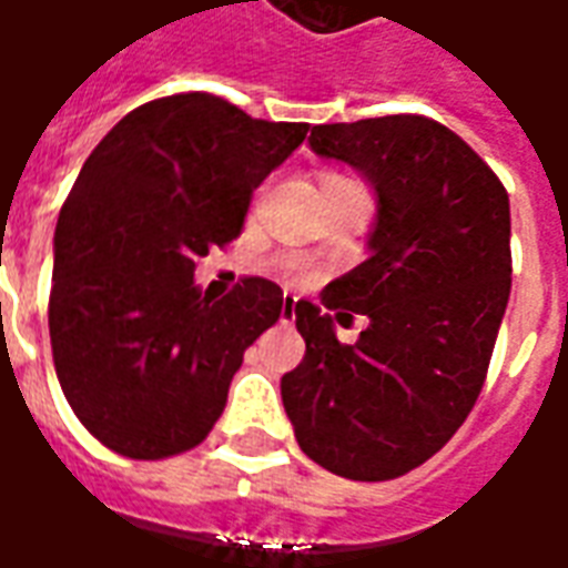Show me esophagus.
<instances>
[{"label":"esophagus","instance_id":"34e87169","mask_svg":"<svg viewBox=\"0 0 568 568\" xmlns=\"http://www.w3.org/2000/svg\"><path fill=\"white\" fill-rule=\"evenodd\" d=\"M295 301H297V297L283 295V307H280V320H283V322L295 320Z\"/></svg>","mask_w":568,"mask_h":568}]
</instances>
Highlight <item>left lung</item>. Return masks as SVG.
Listing matches in <instances>:
<instances>
[{"label": "left lung", "mask_w": 568, "mask_h": 568, "mask_svg": "<svg viewBox=\"0 0 568 568\" xmlns=\"http://www.w3.org/2000/svg\"><path fill=\"white\" fill-rule=\"evenodd\" d=\"M310 149L365 175L377 222L368 258L325 285L326 310L295 304L307 353L280 383L285 414L322 468L393 480L453 438L487 381L511 295L508 191L423 115L316 124ZM328 308L369 316L356 345L336 341Z\"/></svg>", "instance_id": "1"}]
</instances>
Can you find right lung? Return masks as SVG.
<instances>
[{
    "instance_id": "add662e5",
    "label": "right lung",
    "mask_w": 568,
    "mask_h": 568,
    "mask_svg": "<svg viewBox=\"0 0 568 568\" xmlns=\"http://www.w3.org/2000/svg\"><path fill=\"white\" fill-rule=\"evenodd\" d=\"M307 130L175 93L121 118L84 161L57 219L48 328L69 407L109 450L166 459L222 417L283 288L246 276L212 301L194 261L240 236L252 191Z\"/></svg>"
}]
</instances>
